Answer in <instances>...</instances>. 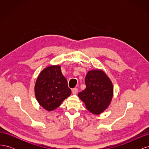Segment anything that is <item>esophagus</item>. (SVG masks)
Masks as SVG:
<instances>
[{
  "label": "esophagus",
  "instance_id": "34e87169",
  "mask_svg": "<svg viewBox=\"0 0 149 149\" xmlns=\"http://www.w3.org/2000/svg\"><path fill=\"white\" fill-rule=\"evenodd\" d=\"M78 91V89L77 88H74L72 89V93H73V94H77Z\"/></svg>",
  "mask_w": 149,
  "mask_h": 149
}]
</instances>
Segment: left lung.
<instances>
[{
	"instance_id": "1",
	"label": "left lung",
	"mask_w": 149,
	"mask_h": 149,
	"mask_svg": "<svg viewBox=\"0 0 149 149\" xmlns=\"http://www.w3.org/2000/svg\"><path fill=\"white\" fill-rule=\"evenodd\" d=\"M86 88L78 93L86 109L98 115L107 109L114 94L112 83L105 72L101 69L89 71L86 76Z\"/></svg>"
}]
</instances>
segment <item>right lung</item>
I'll list each match as a JSON object with an SVG mask.
<instances>
[{
  "mask_svg": "<svg viewBox=\"0 0 149 149\" xmlns=\"http://www.w3.org/2000/svg\"><path fill=\"white\" fill-rule=\"evenodd\" d=\"M71 94L60 65H49L40 72L35 84V94L44 109L55 110Z\"/></svg>",
  "mask_w": 149,
  "mask_h": 149,
  "instance_id": "right-lung-1",
  "label": "right lung"
}]
</instances>
